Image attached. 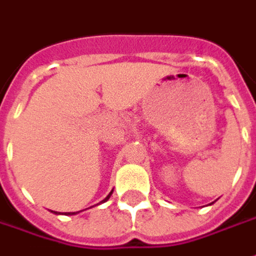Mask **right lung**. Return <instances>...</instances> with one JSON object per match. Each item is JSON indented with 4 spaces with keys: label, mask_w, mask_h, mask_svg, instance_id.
I'll use <instances>...</instances> for the list:
<instances>
[{
    "label": "right lung",
    "mask_w": 256,
    "mask_h": 256,
    "mask_svg": "<svg viewBox=\"0 0 256 256\" xmlns=\"http://www.w3.org/2000/svg\"><path fill=\"white\" fill-rule=\"evenodd\" d=\"M110 194H112V192H110ZM110 194L108 196H106V198H105L104 201H106V200H108V198H110ZM65 215H74V212H68V214H65Z\"/></svg>",
    "instance_id": "right-lung-1"
}]
</instances>
